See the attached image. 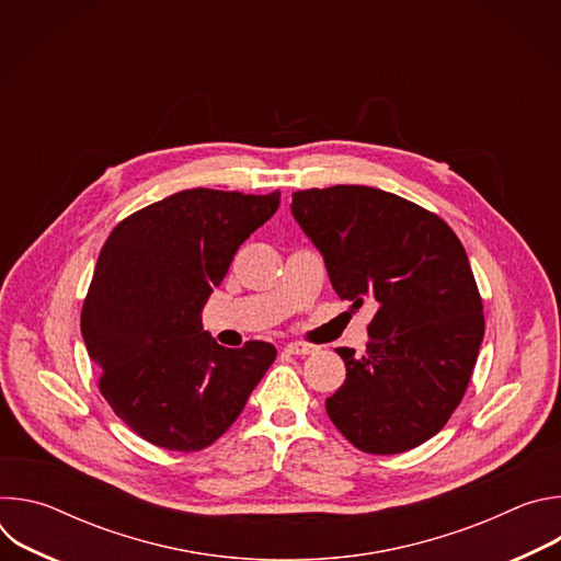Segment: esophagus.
I'll list each match as a JSON object with an SVG mask.
<instances>
[{"instance_id":"esophagus-1","label":"esophagus","mask_w":561,"mask_h":561,"mask_svg":"<svg viewBox=\"0 0 561 561\" xmlns=\"http://www.w3.org/2000/svg\"><path fill=\"white\" fill-rule=\"evenodd\" d=\"M317 351L319 348L314 344H306V342H290V344H286V353L288 355H312Z\"/></svg>"}]
</instances>
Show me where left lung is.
Here are the masks:
<instances>
[{
    "mask_svg": "<svg viewBox=\"0 0 561 561\" xmlns=\"http://www.w3.org/2000/svg\"><path fill=\"white\" fill-rule=\"evenodd\" d=\"M290 213L340 299L377 304L366 353L335 348L346 379L327 399L331 422L364 453L424 444L459 407L484 340L482 297L457 234L422 206L368 186L297 191Z\"/></svg>",
    "mask_w": 561,
    "mask_h": 561,
    "instance_id": "left-lung-1",
    "label": "left lung"
}]
</instances>
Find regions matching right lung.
I'll return each instance as SVG.
<instances>
[{
    "instance_id": "right-lung-1",
    "label": "right lung",
    "mask_w": 561,
    "mask_h": 561,
    "mask_svg": "<svg viewBox=\"0 0 561 561\" xmlns=\"http://www.w3.org/2000/svg\"><path fill=\"white\" fill-rule=\"evenodd\" d=\"M279 208V191L191 188L154 202L108 234L82 308V337L102 368L100 390L146 442L202 450L244 411L275 346H219L202 310L251 232Z\"/></svg>"
}]
</instances>
